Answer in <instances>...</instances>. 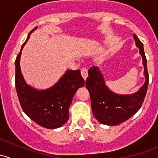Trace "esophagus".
I'll use <instances>...</instances> for the list:
<instances>
[{"mask_svg": "<svg viewBox=\"0 0 158 158\" xmlns=\"http://www.w3.org/2000/svg\"><path fill=\"white\" fill-rule=\"evenodd\" d=\"M81 75H82V78L85 80L87 76H88V69H87L86 68H82V69H81Z\"/></svg>", "mask_w": 158, "mask_h": 158, "instance_id": "obj_1", "label": "esophagus"}]
</instances>
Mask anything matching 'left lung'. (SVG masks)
Wrapping results in <instances>:
<instances>
[{
    "label": "left lung",
    "instance_id": "8db88e82",
    "mask_svg": "<svg viewBox=\"0 0 158 158\" xmlns=\"http://www.w3.org/2000/svg\"><path fill=\"white\" fill-rule=\"evenodd\" d=\"M134 39L142 56L145 76V82L138 92L131 95H118L106 86L102 74L97 66L89 69L85 86L90 95L92 113L103 125H117L128 120L141 107L145 98L149 82L147 59L142 43L135 34Z\"/></svg>",
    "mask_w": 158,
    "mask_h": 158
}]
</instances>
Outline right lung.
I'll use <instances>...</instances> for the list:
<instances>
[{
	"mask_svg": "<svg viewBox=\"0 0 158 158\" xmlns=\"http://www.w3.org/2000/svg\"><path fill=\"white\" fill-rule=\"evenodd\" d=\"M22 45L15 60V86L19 102L25 114L40 126L57 128L63 126L69 117V109L72 100L79 87L84 85L80 70H67L56 84L45 90H37L25 82L20 66L21 50L29 40Z\"/></svg>",
	"mask_w": 158,
	"mask_h": 158,
	"instance_id": "obj_1",
	"label": "right lung"
}]
</instances>
